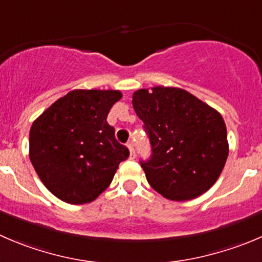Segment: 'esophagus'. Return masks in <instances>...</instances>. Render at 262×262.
Masks as SVG:
<instances>
[{
    "label": "esophagus",
    "instance_id": "obj_1",
    "mask_svg": "<svg viewBox=\"0 0 262 262\" xmlns=\"http://www.w3.org/2000/svg\"><path fill=\"white\" fill-rule=\"evenodd\" d=\"M128 148L129 152H130V159H134L136 157V149H134L133 143H128Z\"/></svg>",
    "mask_w": 262,
    "mask_h": 262
}]
</instances>
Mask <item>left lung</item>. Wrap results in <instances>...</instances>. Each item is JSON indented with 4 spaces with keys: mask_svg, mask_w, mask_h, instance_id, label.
Instances as JSON below:
<instances>
[{
    "mask_svg": "<svg viewBox=\"0 0 262 262\" xmlns=\"http://www.w3.org/2000/svg\"><path fill=\"white\" fill-rule=\"evenodd\" d=\"M132 103L151 143V157L141 161L149 185L172 201L195 199L209 190L229 154L223 116L174 87L138 90Z\"/></svg>",
    "mask_w": 262,
    "mask_h": 262,
    "instance_id": "8db88e82",
    "label": "left lung"
}]
</instances>
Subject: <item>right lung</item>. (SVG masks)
<instances>
[{"label": "right lung", "mask_w": 262, "mask_h": 262, "mask_svg": "<svg viewBox=\"0 0 262 262\" xmlns=\"http://www.w3.org/2000/svg\"><path fill=\"white\" fill-rule=\"evenodd\" d=\"M120 91L74 90L32 124L29 157L38 177L61 201L92 202L110 185L129 149L107 123Z\"/></svg>", "instance_id": "right-lung-1"}]
</instances>
